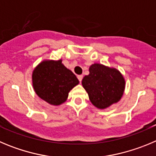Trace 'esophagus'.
I'll return each mask as SVG.
<instances>
[{
    "instance_id": "esophagus-1",
    "label": "esophagus",
    "mask_w": 156,
    "mask_h": 156,
    "mask_svg": "<svg viewBox=\"0 0 156 156\" xmlns=\"http://www.w3.org/2000/svg\"><path fill=\"white\" fill-rule=\"evenodd\" d=\"M77 78H78V80H79L80 82H81L83 80V75H79L78 76H77Z\"/></svg>"
}]
</instances>
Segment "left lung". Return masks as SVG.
I'll list each match as a JSON object with an SVG mask.
<instances>
[{
	"label": "left lung",
	"mask_w": 156,
	"mask_h": 156,
	"mask_svg": "<svg viewBox=\"0 0 156 156\" xmlns=\"http://www.w3.org/2000/svg\"><path fill=\"white\" fill-rule=\"evenodd\" d=\"M89 71V75L83 77L82 85L96 108L105 109L121 100L125 81L117 69L94 63L90 66Z\"/></svg>",
	"instance_id": "1"
}]
</instances>
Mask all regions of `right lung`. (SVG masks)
Here are the masks:
<instances>
[{"instance_id":"add662e5","label":"right lung","mask_w":156,"mask_h":156,"mask_svg":"<svg viewBox=\"0 0 156 156\" xmlns=\"http://www.w3.org/2000/svg\"><path fill=\"white\" fill-rule=\"evenodd\" d=\"M79 83L75 74L59 60L40 62L32 73V84L37 95L52 105H60L69 92Z\"/></svg>"}]
</instances>
